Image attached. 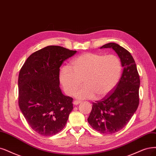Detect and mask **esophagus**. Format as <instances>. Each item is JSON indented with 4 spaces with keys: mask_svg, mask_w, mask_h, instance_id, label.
I'll return each instance as SVG.
<instances>
[{
    "mask_svg": "<svg viewBox=\"0 0 156 156\" xmlns=\"http://www.w3.org/2000/svg\"><path fill=\"white\" fill-rule=\"evenodd\" d=\"M81 103V101H78V100H74V101H73V104L75 105H78L79 103Z\"/></svg>",
    "mask_w": 156,
    "mask_h": 156,
    "instance_id": "1",
    "label": "esophagus"
}]
</instances>
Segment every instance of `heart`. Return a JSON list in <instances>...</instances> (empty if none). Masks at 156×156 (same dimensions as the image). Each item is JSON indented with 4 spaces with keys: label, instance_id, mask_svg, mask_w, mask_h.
I'll use <instances>...</instances> for the list:
<instances>
[{
    "label": "heart",
    "instance_id": "heart-1",
    "mask_svg": "<svg viewBox=\"0 0 156 156\" xmlns=\"http://www.w3.org/2000/svg\"><path fill=\"white\" fill-rule=\"evenodd\" d=\"M122 72L119 57L110 54L87 53L80 55L71 62L70 67L60 69L59 80L63 90L78 99H94L105 97L116 87Z\"/></svg>",
    "mask_w": 156,
    "mask_h": 156
}]
</instances>
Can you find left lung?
<instances>
[{
  "mask_svg": "<svg viewBox=\"0 0 156 156\" xmlns=\"http://www.w3.org/2000/svg\"><path fill=\"white\" fill-rule=\"evenodd\" d=\"M102 48H112L122 62L123 71L113 90L100 101L93 103L87 119L90 125L101 134H114L129 123L139 105L140 79L135 61L129 52L116 43Z\"/></svg>",
  "mask_w": 156,
  "mask_h": 156,
  "instance_id": "8db88e82",
  "label": "left lung"
}]
</instances>
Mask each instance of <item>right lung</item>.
<instances>
[{
	"instance_id": "obj_1",
	"label": "right lung",
	"mask_w": 156,
	"mask_h": 156,
	"mask_svg": "<svg viewBox=\"0 0 156 156\" xmlns=\"http://www.w3.org/2000/svg\"><path fill=\"white\" fill-rule=\"evenodd\" d=\"M76 53L61 46H47L31 54L20 69L19 105L27 123L40 135L58 133L73 109V98L60 88L59 73L62 63Z\"/></svg>"
}]
</instances>
